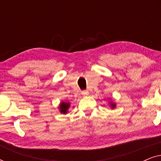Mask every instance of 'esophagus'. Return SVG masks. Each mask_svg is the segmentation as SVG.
I'll list each match as a JSON object with an SVG mask.
<instances>
[{
    "instance_id": "obj_1",
    "label": "esophagus",
    "mask_w": 161,
    "mask_h": 161,
    "mask_svg": "<svg viewBox=\"0 0 161 161\" xmlns=\"http://www.w3.org/2000/svg\"><path fill=\"white\" fill-rule=\"evenodd\" d=\"M81 94H82V95L83 96H88V95H89V92H88V91H83L82 92V93H81Z\"/></svg>"
}]
</instances>
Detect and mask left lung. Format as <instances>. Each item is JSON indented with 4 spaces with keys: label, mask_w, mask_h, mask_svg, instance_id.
Wrapping results in <instances>:
<instances>
[{
    "label": "left lung",
    "mask_w": 161,
    "mask_h": 161,
    "mask_svg": "<svg viewBox=\"0 0 161 161\" xmlns=\"http://www.w3.org/2000/svg\"><path fill=\"white\" fill-rule=\"evenodd\" d=\"M109 105H110V107H111V109H114L116 106V103H114L113 101H109Z\"/></svg>",
    "instance_id": "1"
}]
</instances>
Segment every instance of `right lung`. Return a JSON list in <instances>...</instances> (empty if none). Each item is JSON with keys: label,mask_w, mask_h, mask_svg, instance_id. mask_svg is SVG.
I'll use <instances>...</instances> for the list:
<instances>
[{"label": "right lung", "mask_w": 161, "mask_h": 161, "mask_svg": "<svg viewBox=\"0 0 161 161\" xmlns=\"http://www.w3.org/2000/svg\"><path fill=\"white\" fill-rule=\"evenodd\" d=\"M70 103L69 102H61L58 105V109L61 114H67L68 110L69 108Z\"/></svg>", "instance_id": "1"}]
</instances>
